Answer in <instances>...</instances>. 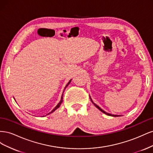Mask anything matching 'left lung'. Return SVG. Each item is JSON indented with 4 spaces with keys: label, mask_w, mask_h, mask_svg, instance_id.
Returning a JSON list of instances; mask_svg holds the SVG:
<instances>
[{
    "label": "left lung",
    "mask_w": 153,
    "mask_h": 153,
    "mask_svg": "<svg viewBox=\"0 0 153 153\" xmlns=\"http://www.w3.org/2000/svg\"><path fill=\"white\" fill-rule=\"evenodd\" d=\"M90 99H91V101H92V103H93L94 105V106H96V107L97 108H98L100 111H101V112H102L103 113H104V114H106L107 115H110V116H113V117H118V116H120V115H113V114H109V113H107V112H105V111L103 110V109H101L100 106H98V105H97L96 104H95L93 101H92V99H91V98L90 97Z\"/></svg>",
    "instance_id": "8db88e82"
}]
</instances>
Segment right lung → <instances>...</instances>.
Returning a JSON list of instances; mask_svg holds the SVG:
<instances>
[{"instance_id":"add662e5","label":"right lung","mask_w":153,"mask_h":153,"mask_svg":"<svg viewBox=\"0 0 153 153\" xmlns=\"http://www.w3.org/2000/svg\"><path fill=\"white\" fill-rule=\"evenodd\" d=\"M71 80H69V82L68 83V84L66 85V87H65V88H64V91H63V92H64V90H65L66 89V88L68 87V85L69 84V83H70L71 82ZM63 92H62V96H61V101H60V102L57 105V106H55V107L52 110V111H51V112H49L47 115H48V114H51V113H52V112H54V111L55 110H57L59 107V106H60V105H61V103H62V101H63Z\"/></svg>"}]
</instances>
